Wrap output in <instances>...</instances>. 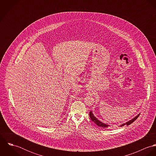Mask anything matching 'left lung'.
<instances>
[{"label": "left lung", "instance_id": "1", "mask_svg": "<svg viewBox=\"0 0 156 156\" xmlns=\"http://www.w3.org/2000/svg\"><path fill=\"white\" fill-rule=\"evenodd\" d=\"M139 115L140 114H139L138 115H137L135 118H133L132 120H130V121H128V122H127L126 124H122L121 126L122 127V126H124V125H127V126H129V125H130V124H131L132 122H133L134 121L139 117ZM89 117H90V119H91V121H93V122H94L97 126H100V127H104V128H107L109 126L108 125H107V124H104V123H103V122H100L99 120H98L94 116V115H93V113H92V112H89Z\"/></svg>", "mask_w": 156, "mask_h": 156}]
</instances>
